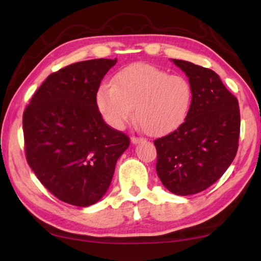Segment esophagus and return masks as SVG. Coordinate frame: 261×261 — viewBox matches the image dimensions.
Masks as SVG:
<instances>
[{
    "mask_svg": "<svg viewBox=\"0 0 261 261\" xmlns=\"http://www.w3.org/2000/svg\"><path fill=\"white\" fill-rule=\"evenodd\" d=\"M143 140H144V138H140V137H136V136L131 137V143H134V144H137V143H139V141H143Z\"/></svg>",
    "mask_w": 261,
    "mask_h": 261,
    "instance_id": "1",
    "label": "esophagus"
}]
</instances>
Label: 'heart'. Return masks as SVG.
<instances>
[{
    "label": "heart",
    "mask_w": 261,
    "mask_h": 261,
    "mask_svg": "<svg viewBox=\"0 0 261 261\" xmlns=\"http://www.w3.org/2000/svg\"><path fill=\"white\" fill-rule=\"evenodd\" d=\"M192 87L187 78L169 74L149 64H131L120 70L112 85L96 93V105L105 121L123 129L132 118L152 136H162L182 124L191 107Z\"/></svg>",
    "instance_id": "obj_1"
}]
</instances>
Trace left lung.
Returning <instances> with one entry per match:
<instances>
[{
    "mask_svg": "<svg viewBox=\"0 0 261 261\" xmlns=\"http://www.w3.org/2000/svg\"><path fill=\"white\" fill-rule=\"evenodd\" d=\"M189 77L192 102L185 121L154 140L156 173L170 192L189 196L214 184L236 156L241 114L238 100L213 70L173 60Z\"/></svg>",
    "mask_w": 261,
    "mask_h": 261,
    "instance_id": "left-lung-1",
    "label": "left lung"
}]
</instances>
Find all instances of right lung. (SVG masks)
<instances>
[{
    "label": "right lung",
    "mask_w": 261,
    "mask_h": 261,
    "mask_svg": "<svg viewBox=\"0 0 261 261\" xmlns=\"http://www.w3.org/2000/svg\"><path fill=\"white\" fill-rule=\"evenodd\" d=\"M117 60L77 62L53 72L23 114L25 155L48 191L87 207L102 198L130 138L106 124L96 105L100 83Z\"/></svg>",
    "instance_id": "obj_1"
}]
</instances>
